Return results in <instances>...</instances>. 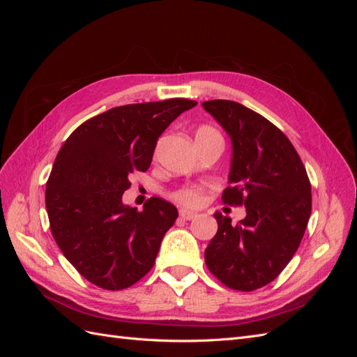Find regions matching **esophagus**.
Here are the masks:
<instances>
[{
  "instance_id": "1",
  "label": "esophagus",
  "mask_w": 357,
  "mask_h": 357,
  "mask_svg": "<svg viewBox=\"0 0 357 357\" xmlns=\"http://www.w3.org/2000/svg\"><path fill=\"white\" fill-rule=\"evenodd\" d=\"M180 218H181V219H185V220H193V219H197V218H198V214H197V213H193V211H189V210L181 208V210H180Z\"/></svg>"
}]
</instances>
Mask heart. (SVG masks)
<instances>
[{
	"instance_id": "heart-1",
	"label": "heart",
	"mask_w": 357,
	"mask_h": 357,
	"mask_svg": "<svg viewBox=\"0 0 357 357\" xmlns=\"http://www.w3.org/2000/svg\"><path fill=\"white\" fill-rule=\"evenodd\" d=\"M205 132H214V129L210 126H201L197 131V135ZM171 198L186 205V207H199L205 201V193L199 186H183L172 192Z\"/></svg>"
}]
</instances>
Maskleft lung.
<instances>
[{
  "mask_svg": "<svg viewBox=\"0 0 357 357\" xmlns=\"http://www.w3.org/2000/svg\"><path fill=\"white\" fill-rule=\"evenodd\" d=\"M202 107L232 139L231 186L222 201L247 211L236 225L214 214L219 229L205 264L225 286L252 291L275 280L296 253L311 214L310 178L294 144L268 119L228 100Z\"/></svg>",
  "mask_w": 357,
  "mask_h": 357,
  "instance_id": "left-lung-1",
  "label": "left lung"
}]
</instances>
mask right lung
<instances>
[{
  "label": "right lung",
  "instance_id": "obj_1",
  "mask_svg": "<svg viewBox=\"0 0 357 357\" xmlns=\"http://www.w3.org/2000/svg\"><path fill=\"white\" fill-rule=\"evenodd\" d=\"M195 105L171 98L114 107L75 128L61 147L46 185L50 231L92 284L122 290L152 269L177 208L153 197L138 211L122 195L131 172L149 169L160 134Z\"/></svg>",
  "mask_w": 357,
  "mask_h": 357
}]
</instances>
